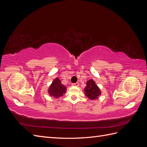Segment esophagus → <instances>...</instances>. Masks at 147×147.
<instances>
[{
	"label": "esophagus",
	"instance_id": "obj_1",
	"mask_svg": "<svg viewBox=\"0 0 147 147\" xmlns=\"http://www.w3.org/2000/svg\"><path fill=\"white\" fill-rule=\"evenodd\" d=\"M72 86H78V85H79V83L77 82V83H73V84H72Z\"/></svg>",
	"mask_w": 147,
	"mask_h": 147
}]
</instances>
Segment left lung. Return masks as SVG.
Segmentation results:
<instances>
[{"label": "left lung", "mask_w": 147, "mask_h": 147, "mask_svg": "<svg viewBox=\"0 0 147 147\" xmlns=\"http://www.w3.org/2000/svg\"><path fill=\"white\" fill-rule=\"evenodd\" d=\"M84 91L85 92V96L91 100L98 99L99 96L101 94L99 88L96 85L95 82L92 79L86 82V86L84 88Z\"/></svg>", "instance_id": "obj_1"}]
</instances>
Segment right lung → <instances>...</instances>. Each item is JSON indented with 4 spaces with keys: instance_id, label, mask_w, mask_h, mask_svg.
I'll return each mask as SVG.
<instances>
[{
    "instance_id": "1",
    "label": "right lung",
    "mask_w": 147,
    "mask_h": 147,
    "mask_svg": "<svg viewBox=\"0 0 147 147\" xmlns=\"http://www.w3.org/2000/svg\"><path fill=\"white\" fill-rule=\"evenodd\" d=\"M48 92L50 96L56 98L63 96L66 92V87L61 83L59 78H56L49 87Z\"/></svg>"
}]
</instances>
